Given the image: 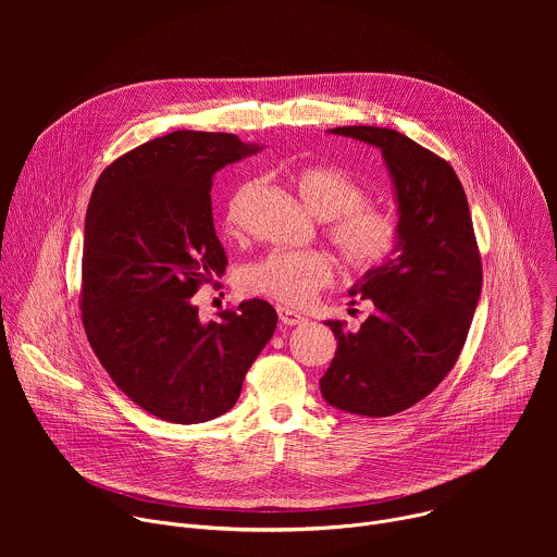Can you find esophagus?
<instances>
[{
  "label": "esophagus",
  "instance_id": "esophagus-1",
  "mask_svg": "<svg viewBox=\"0 0 557 557\" xmlns=\"http://www.w3.org/2000/svg\"><path fill=\"white\" fill-rule=\"evenodd\" d=\"M277 314H280V322H282L284 326H301V324H306V317L299 314L297 310L277 308Z\"/></svg>",
  "mask_w": 557,
  "mask_h": 557
}]
</instances>
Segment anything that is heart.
Listing matches in <instances>:
<instances>
[{"label": "heart", "instance_id": "b5f03b06", "mask_svg": "<svg viewBox=\"0 0 557 557\" xmlns=\"http://www.w3.org/2000/svg\"><path fill=\"white\" fill-rule=\"evenodd\" d=\"M290 181L304 205L326 220L324 237L350 273H374L399 251L404 243L401 213L392 205L368 200V187L348 172L333 165H304L293 172ZM258 187V181L243 183L226 200L224 222L231 231L240 226ZM333 280L335 264L322 251L275 249L240 271V286L247 293L286 306L308 304Z\"/></svg>", "mask_w": 557, "mask_h": 557}]
</instances>
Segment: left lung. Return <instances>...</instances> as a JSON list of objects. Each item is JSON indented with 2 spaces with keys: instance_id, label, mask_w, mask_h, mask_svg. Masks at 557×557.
<instances>
[{
  "instance_id": "8db88e82",
  "label": "left lung",
  "mask_w": 557,
  "mask_h": 557,
  "mask_svg": "<svg viewBox=\"0 0 557 557\" xmlns=\"http://www.w3.org/2000/svg\"><path fill=\"white\" fill-rule=\"evenodd\" d=\"M331 132L381 149L404 243L350 288L352 304H372L361 329L350 333L346 322H326L337 352L320 387L337 410L392 417L425 399L458 361L481 297L483 262L465 189L445 158L387 127Z\"/></svg>"
}]
</instances>
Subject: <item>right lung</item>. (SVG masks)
Returning a JSON list of instances; mask_svg holds the SVG:
<instances>
[{
    "label": "right lung",
    "mask_w": 557,
    "mask_h": 557,
    "mask_svg": "<svg viewBox=\"0 0 557 557\" xmlns=\"http://www.w3.org/2000/svg\"><path fill=\"white\" fill-rule=\"evenodd\" d=\"M235 134L178 129L119 156L99 176L84 233L82 320L127 399L170 423L228 412L275 333L264 299L202 324L194 295L226 269L213 174L256 153Z\"/></svg>",
    "instance_id": "add662e5"
}]
</instances>
